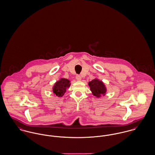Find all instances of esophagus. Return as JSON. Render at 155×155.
I'll return each instance as SVG.
<instances>
[{"mask_svg":"<svg viewBox=\"0 0 155 155\" xmlns=\"http://www.w3.org/2000/svg\"><path fill=\"white\" fill-rule=\"evenodd\" d=\"M76 79H77V81H81V77L80 75H77L76 76Z\"/></svg>","mask_w":155,"mask_h":155,"instance_id":"esophagus-1","label":"esophagus"}]
</instances>
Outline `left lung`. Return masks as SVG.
<instances>
[{"label":"left lung","instance_id":"1","mask_svg":"<svg viewBox=\"0 0 155 155\" xmlns=\"http://www.w3.org/2000/svg\"><path fill=\"white\" fill-rule=\"evenodd\" d=\"M88 85L90 86V90L92 92L93 95L97 98L100 97L101 95H105L107 88L102 81L95 78L92 81L88 83Z\"/></svg>","mask_w":155,"mask_h":155}]
</instances>
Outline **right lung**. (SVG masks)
Wrapping results in <instances>:
<instances>
[{
  "label": "right lung",
  "mask_w": 155,
  "mask_h": 155,
  "mask_svg": "<svg viewBox=\"0 0 155 155\" xmlns=\"http://www.w3.org/2000/svg\"><path fill=\"white\" fill-rule=\"evenodd\" d=\"M70 81L67 78H61L57 81L52 88V91L54 95L58 97H62L66 92L67 88L70 87Z\"/></svg>",
  "instance_id": "obj_1"
}]
</instances>
